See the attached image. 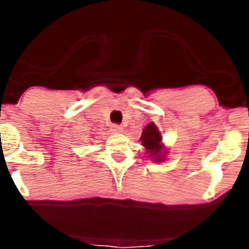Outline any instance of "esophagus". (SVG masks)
<instances>
[{
	"mask_svg": "<svg viewBox=\"0 0 249 249\" xmlns=\"http://www.w3.org/2000/svg\"><path fill=\"white\" fill-rule=\"evenodd\" d=\"M112 131L116 132V133H121V132H123V127L118 126V124H113V126H112Z\"/></svg>",
	"mask_w": 249,
	"mask_h": 249,
	"instance_id": "34e87169",
	"label": "esophagus"
}]
</instances>
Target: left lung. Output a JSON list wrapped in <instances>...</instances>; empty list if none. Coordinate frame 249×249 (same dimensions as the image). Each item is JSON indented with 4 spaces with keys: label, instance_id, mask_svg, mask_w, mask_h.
<instances>
[{
    "label": "left lung",
    "instance_id": "obj_1",
    "mask_svg": "<svg viewBox=\"0 0 249 249\" xmlns=\"http://www.w3.org/2000/svg\"><path fill=\"white\" fill-rule=\"evenodd\" d=\"M141 142L147 149V153L149 155L148 157H152V160H155V162L164 160V155L167 152H164L163 144H160L162 135H160V132L158 131L155 123L152 122L144 127L142 136H141Z\"/></svg>",
    "mask_w": 249,
    "mask_h": 249
}]
</instances>
